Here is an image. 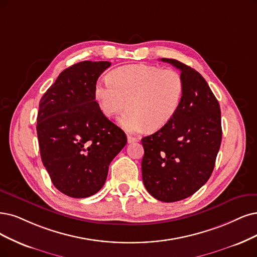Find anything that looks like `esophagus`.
I'll return each mask as SVG.
<instances>
[{"label":"esophagus","instance_id":"34e87169","mask_svg":"<svg viewBox=\"0 0 257 257\" xmlns=\"http://www.w3.org/2000/svg\"><path fill=\"white\" fill-rule=\"evenodd\" d=\"M127 139H128V143H135V142H138V141H139L138 138L132 137V136H128Z\"/></svg>","mask_w":257,"mask_h":257}]
</instances>
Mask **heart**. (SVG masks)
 I'll list each match as a JSON object with an SVG mask.
<instances>
[{
  "label": "heart",
  "mask_w": 257,
  "mask_h": 257,
  "mask_svg": "<svg viewBox=\"0 0 257 257\" xmlns=\"http://www.w3.org/2000/svg\"><path fill=\"white\" fill-rule=\"evenodd\" d=\"M184 92L181 74L173 69L130 64L113 70L108 80L94 85L93 95L100 112L111 118L127 106L120 126L130 132L157 131L173 119Z\"/></svg>",
  "instance_id": "1"
}]
</instances>
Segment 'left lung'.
Wrapping results in <instances>:
<instances>
[{
  "mask_svg": "<svg viewBox=\"0 0 257 257\" xmlns=\"http://www.w3.org/2000/svg\"><path fill=\"white\" fill-rule=\"evenodd\" d=\"M161 60L181 71L184 92L173 119L142 139V177L151 196L175 202L195 194L210 179L221 144V112L196 70L176 59Z\"/></svg>",
  "mask_w": 257,
  "mask_h": 257,
  "instance_id": "obj_1",
  "label": "left lung"
}]
</instances>
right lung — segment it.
Segmentation results:
<instances>
[{
  "instance_id": "right-lung-1",
  "label": "right lung",
  "mask_w": 257,
  "mask_h": 257,
  "mask_svg": "<svg viewBox=\"0 0 257 257\" xmlns=\"http://www.w3.org/2000/svg\"><path fill=\"white\" fill-rule=\"evenodd\" d=\"M108 61H82L65 69L39 103L37 135L44 167L55 187L87 198L103 186L111 161L127 137L100 112L93 90Z\"/></svg>"
}]
</instances>
